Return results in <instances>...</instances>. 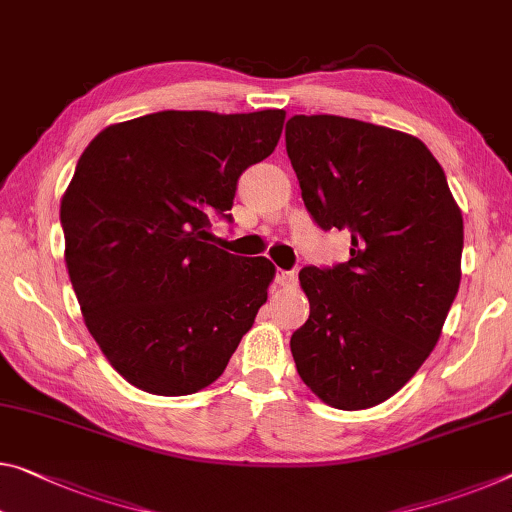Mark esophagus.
I'll list each match as a JSON object with an SVG mask.
<instances>
[{
	"instance_id": "obj_1",
	"label": "esophagus",
	"mask_w": 512,
	"mask_h": 512,
	"mask_svg": "<svg viewBox=\"0 0 512 512\" xmlns=\"http://www.w3.org/2000/svg\"><path fill=\"white\" fill-rule=\"evenodd\" d=\"M277 283H279V286H283V288L295 286V283H297V274H295V272L279 270V272H277Z\"/></svg>"
}]
</instances>
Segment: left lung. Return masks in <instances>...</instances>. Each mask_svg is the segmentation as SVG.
<instances>
[{"mask_svg":"<svg viewBox=\"0 0 512 512\" xmlns=\"http://www.w3.org/2000/svg\"><path fill=\"white\" fill-rule=\"evenodd\" d=\"M286 151L313 222L350 233V261L300 272L311 313L290 352L320 400L366 410L439 341L460 288L462 212L428 146L405 132L297 114Z\"/></svg>","mask_w":512,"mask_h":512,"instance_id":"1","label":"left lung"}]
</instances>
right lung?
<instances>
[{
    "label": "right lung",
    "mask_w": 512,
    "mask_h": 512,
    "mask_svg": "<svg viewBox=\"0 0 512 512\" xmlns=\"http://www.w3.org/2000/svg\"><path fill=\"white\" fill-rule=\"evenodd\" d=\"M283 109L155 112L86 146L61 199L66 267L102 355L137 389L187 396L217 380L274 279L267 258L210 245L238 178L274 151Z\"/></svg>",
    "instance_id": "obj_1"
}]
</instances>
